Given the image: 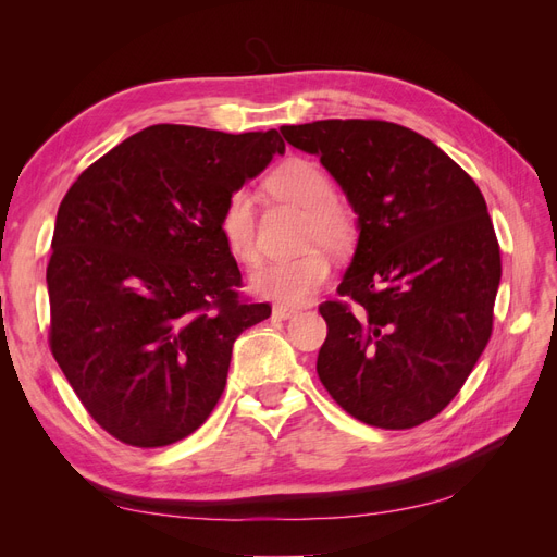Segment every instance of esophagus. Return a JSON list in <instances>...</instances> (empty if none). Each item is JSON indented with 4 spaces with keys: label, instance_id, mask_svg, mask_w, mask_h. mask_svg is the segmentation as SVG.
Returning <instances> with one entry per match:
<instances>
[{
    "label": "esophagus",
    "instance_id": "34e87169",
    "mask_svg": "<svg viewBox=\"0 0 557 557\" xmlns=\"http://www.w3.org/2000/svg\"><path fill=\"white\" fill-rule=\"evenodd\" d=\"M272 313H274V318H281V320H288V318L297 315V313H299V309H297V307H290V305H274Z\"/></svg>",
    "mask_w": 557,
    "mask_h": 557
}]
</instances>
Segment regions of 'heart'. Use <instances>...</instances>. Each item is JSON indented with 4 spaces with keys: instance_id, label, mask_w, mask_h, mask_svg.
Wrapping results in <instances>:
<instances>
[{
    "instance_id": "b5f03b06",
    "label": "heart",
    "mask_w": 557,
    "mask_h": 557,
    "mask_svg": "<svg viewBox=\"0 0 557 557\" xmlns=\"http://www.w3.org/2000/svg\"><path fill=\"white\" fill-rule=\"evenodd\" d=\"M267 188L278 199L305 209L299 242L309 248L299 256L264 264L252 274L250 285L262 297L297 305L309 299L327 281L332 272L327 250L336 258H344L358 246V215L334 197V183L323 166L307 158L283 160L267 176ZM218 232L234 260L246 267L258 264L256 199L246 188L232 190L225 197L218 213Z\"/></svg>"
}]
</instances>
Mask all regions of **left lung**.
<instances>
[{"instance_id": "1", "label": "left lung", "mask_w": 557, "mask_h": 557, "mask_svg": "<svg viewBox=\"0 0 557 557\" xmlns=\"http://www.w3.org/2000/svg\"><path fill=\"white\" fill-rule=\"evenodd\" d=\"M313 153L358 213L360 239L315 372L367 425L409 430L460 393L493 334L502 276L485 199L458 162L409 127L315 121L281 127Z\"/></svg>"}]
</instances>
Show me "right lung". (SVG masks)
I'll use <instances>...</instances> for the list:
<instances>
[{
  "instance_id": "add662e5",
  "label": "right lung",
  "mask_w": 557,
  "mask_h": 557,
  "mask_svg": "<svg viewBox=\"0 0 557 557\" xmlns=\"http://www.w3.org/2000/svg\"><path fill=\"white\" fill-rule=\"evenodd\" d=\"M283 150L276 129L153 125L66 190L46 269L48 346L117 442L160 448L193 434L225 391L234 339L272 315L239 293L218 213Z\"/></svg>"
}]
</instances>
